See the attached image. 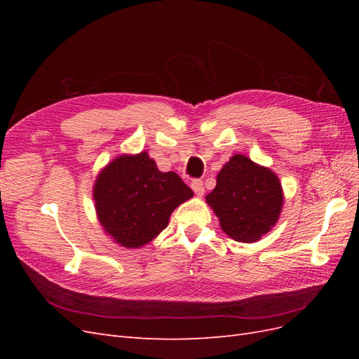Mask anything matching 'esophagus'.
Here are the masks:
<instances>
[{
  "label": "esophagus",
  "mask_w": 359,
  "mask_h": 359,
  "mask_svg": "<svg viewBox=\"0 0 359 359\" xmlns=\"http://www.w3.org/2000/svg\"><path fill=\"white\" fill-rule=\"evenodd\" d=\"M191 189H193L194 193L198 194V196H203L205 187H203V182L201 180H193L191 181Z\"/></svg>",
  "instance_id": "obj_1"
}]
</instances>
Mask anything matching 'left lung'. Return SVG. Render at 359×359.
<instances>
[{
  "mask_svg": "<svg viewBox=\"0 0 359 359\" xmlns=\"http://www.w3.org/2000/svg\"><path fill=\"white\" fill-rule=\"evenodd\" d=\"M205 201L226 235L238 243H256L276 226L283 208V189L273 170L235 154Z\"/></svg>",
  "mask_w": 359,
  "mask_h": 359,
  "instance_id": "obj_1",
  "label": "left lung"
}]
</instances>
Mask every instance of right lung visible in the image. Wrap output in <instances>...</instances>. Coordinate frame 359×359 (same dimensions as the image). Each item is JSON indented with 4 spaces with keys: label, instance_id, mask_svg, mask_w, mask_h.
<instances>
[{
    "label": "right lung",
    "instance_id": "1",
    "mask_svg": "<svg viewBox=\"0 0 359 359\" xmlns=\"http://www.w3.org/2000/svg\"><path fill=\"white\" fill-rule=\"evenodd\" d=\"M93 196L104 232L119 245L137 248L166 229L173 210L193 191L175 172H160L142 151L112 160L97 175Z\"/></svg>",
    "mask_w": 359,
    "mask_h": 359
}]
</instances>
